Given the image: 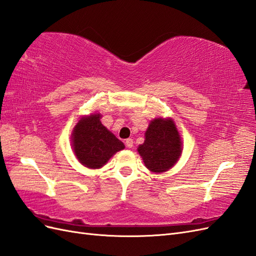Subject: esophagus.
Returning a JSON list of instances; mask_svg holds the SVG:
<instances>
[{
    "label": "esophagus",
    "instance_id": "1",
    "mask_svg": "<svg viewBox=\"0 0 256 256\" xmlns=\"http://www.w3.org/2000/svg\"><path fill=\"white\" fill-rule=\"evenodd\" d=\"M126 144L128 148H132L133 144H134V142H133L132 138H128V140H126Z\"/></svg>",
    "mask_w": 256,
    "mask_h": 256
}]
</instances>
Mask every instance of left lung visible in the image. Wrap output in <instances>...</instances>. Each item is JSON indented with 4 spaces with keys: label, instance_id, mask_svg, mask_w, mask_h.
<instances>
[{
    "label": "left lung",
    "instance_id": "8db88e82",
    "mask_svg": "<svg viewBox=\"0 0 256 256\" xmlns=\"http://www.w3.org/2000/svg\"><path fill=\"white\" fill-rule=\"evenodd\" d=\"M144 166L156 174L170 170L182 153L181 137L172 118L152 120L144 133V142L137 148Z\"/></svg>",
    "mask_w": 256,
    "mask_h": 256
}]
</instances>
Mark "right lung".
Listing matches in <instances>:
<instances>
[{
    "label": "right lung",
    "mask_w": 256,
    "mask_h": 256,
    "mask_svg": "<svg viewBox=\"0 0 256 256\" xmlns=\"http://www.w3.org/2000/svg\"><path fill=\"white\" fill-rule=\"evenodd\" d=\"M100 114L84 116L72 130V147L78 160L90 170L103 167L124 144L100 122Z\"/></svg>",
    "instance_id": "right-lung-1"
}]
</instances>
